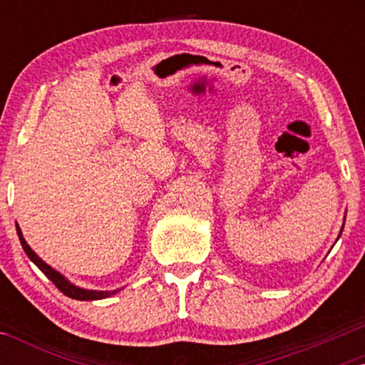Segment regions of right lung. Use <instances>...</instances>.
I'll use <instances>...</instances> for the list:
<instances>
[{"instance_id":"right-lung-1","label":"right lung","mask_w":365,"mask_h":365,"mask_svg":"<svg viewBox=\"0 0 365 365\" xmlns=\"http://www.w3.org/2000/svg\"><path fill=\"white\" fill-rule=\"evenodd\" d=\"M16 231H18V236H19V242H21L24 252H26V256L31 259L34 264H36L39 271H41L44 276H46L49 281H51L54 286H56L59 291L64 294V296H68V297H71V299H78V301H94V299H104V297H109V296H113V294L118 292V291H109V292L86 291V289H79L76 286H73V284L69 282V281H66V279H64L61 274L56 272V271H54V269L49 267L46 262L41 261V259H39L36 254H34V251H31V247H29L28 244H26V241H24V237H23V234H21V229H19L18 226H16Z\"/></svg>"}]
</instances>
